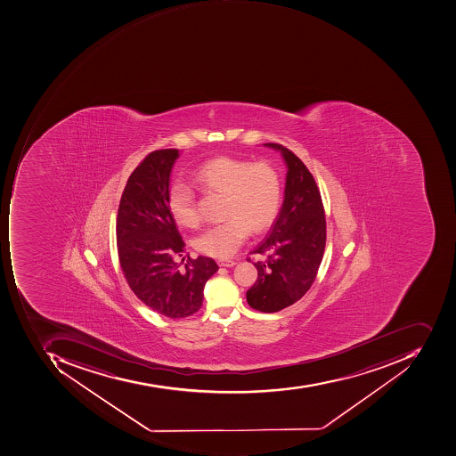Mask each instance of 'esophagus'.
<instances>
[{
  "instance_id": "esophagus-1",
  "label": "esophagus",
  "mask_w": 456,
  "mask_h": 456,
  "mask_svg": "<svg viewBox=\"0 0 456 456\" xmlns=\"http://www.w3.org/2000/svg\"><path fill=\"white\" fill-rule=\"evenodd\" d=\"M217 265L221 267H232L235 265V260L232 259H221L217 260Z\"/></svg>"
}]
</instances>
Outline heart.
Here are the masks:
<instances>
[{
  "mask_svg": "<svg viewBox=\"0 0 456 456\" xmlns=\"http://www.w3.org/2000/svg\"><path fill=\"white\" fill-rule=\"evenodd\" d=\"M193 179L200 188L224 194L221 224H212L194 240L199 252L208 256L227 257L245 241L250 232H265L281 208L282 178L268 161L219 156L200 164ZM168 207L179 226L193 229L199 224L196 196L182 183L168 193Z\"/></svg>",
  "mask_w": 456,
  "mask_h": 456,
  "instance_id": "obj_1",
  "label": "heart"
}]
</instances>
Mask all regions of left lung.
Segmentation results:
<instances>
[{
	"label": "left lung",
	"mask_w": 456,
	"mask_h": 456,
	"mask_svg": "<svg viewBox=\"0 0 456 456\" xmlns=\"http://www.w3.org/2000/svg\"><path fill=\"white\" fill-rule=\"evenodd\" d=\"M265 145L281 151L288 166L285 200L265 239L250 252L262 259L253 263L257 280L247 301L253 310L271 314L292 305L313 286L325 252L326 217L307 166L280 143Z\"/></svg>",
	"instance_id": "obj_1"
}]
</instances>
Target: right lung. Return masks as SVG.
I'll return each instance as SVG.
<instances>
[{"instance_id": "add662e5", "label": "right lung", "mask_w": 456, "mask_h": 456, "mask_svg": "<svg viewBox=\"0 0 456 456\" xmlns=\"http://www.w3.org/2000/svg\"><path fill=\"white\" fill-rule=\"evenodd\" d=\"M178 156V149L149 153L128 176L117 217L118 255L128 286L146 307L173 319L201 308L204 286L219 268L211 257L191 259L189 253L176 262L185 242L168 207V186Z\"/></svg>"}]
</instances>
